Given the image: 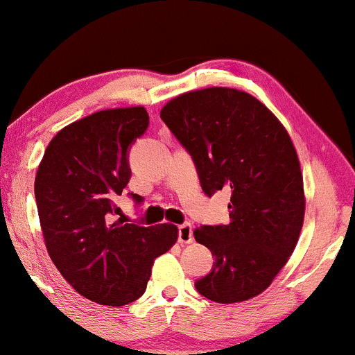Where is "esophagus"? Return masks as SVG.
Instances as JSON below:
<instances>
[{"mask_svg": "<svg viewBox=\"0 0 355 355\" xmlns=\"http://www.w3.org/2000/svg\"><path fill=\"white\" fill-rule=\"evenodd\" d=\"M178 240L179 243H190L193 241V229L190 224H181L178 227Z\"/></svg>", "mask_w": 355, "mask_h": 355, "instance_id": "1", "label": "esophagus"}]
</instances>
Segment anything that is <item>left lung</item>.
I'll use <instances>...</instances> for the list:
<instances>
[{"label":"left lung","instance_id":"obj_1","mask_svg":"<svg viewBox=\"0 0 355 355\" xmlns=\"http://www.w3.org/2000/svg\"><path fill=\"white\" fill-rule=\"evenodd\" d=\"M160 116L192 155L203 192L232 190L230 223L193 232L214 256L195 288L220 304L258 296L286 264L304 220L302 173L288 132L263 102L232 88L184 92Z\"/></svg>","mask_w":355,"mask_h":355}]
</instances>
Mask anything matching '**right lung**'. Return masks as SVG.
Returning a JSON list of instances; mask_svg holds the SVG:
<instances>
[{
    "label": "right lung",
    "instance_id": "obj_1",
    "mask_svg": "<svg viewBox=\"0 0 355 355\" xmlns=\"http://www.w3.org/2000/svg\"><path fill=\"white\" fill-rule=\"evenodd\" d=\"M147 128L141 105L70 123L49 142L35 178L46 250L64 279L97 304L141 297L153 261L178 240L174 224L144 227L115 218V198L131 178L130 148Z\"/></svg>",
    "mask_w": 355,
    "mask_h": 355
}]
</instances>
